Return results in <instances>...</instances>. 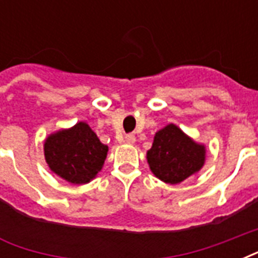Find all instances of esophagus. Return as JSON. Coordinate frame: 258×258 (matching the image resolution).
I'll use <instances>...</instances> for the list:
<instances>
[{
    "label": "esophagus",
    "instance_id": "esophagus-1",
    "mask_svg": "<svg viewBox=\"0 0 258 258\" xmlns=\"http://www.w3.org/2000/svg\"><path fill=\"white\" fill-rule=\"evenodd\" d=\"M135 141H137V138H135V135H134V134H127V135H125V143H128V145H134V143H135Z\"/></svg>",
    "mask_w": 258,
    "mask_h": 258
}]
</instances>
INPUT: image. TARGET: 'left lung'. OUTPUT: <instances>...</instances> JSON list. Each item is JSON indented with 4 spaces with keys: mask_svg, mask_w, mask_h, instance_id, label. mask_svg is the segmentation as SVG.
Listing matches in <instances>:
<instances>
[{
    "mask_svg": "<svg viewBox=\"0 0 258 258\" xmlns=\"http://www.w3.org/2000/svg\"><path fill=\"white\" fill-rule=\"evenodd\" d=\"M205 147L197 145L176 125L169 124L158 131L147 162L157 178L176 184L200 171L205 162Z\"/></svg>",
    "mask_w": 258,
    "mask_h": 258,
    "instance_id": "8db88e82",
    "label": "left lung"
}]
</instances>
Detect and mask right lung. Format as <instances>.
Masks as SVG:
<instances>
[{
  "instance_id": "right-lung-1",
  "label": "right lung",
  "mask_w": 258,
  "mask_h": 258,
  "mask_svg": "<svg viewBox=\"0 0 258 258\" xmlns=\"http://www.w3.org/2000/svg\"><path fill=\"white\" fill-rule=\"evenodd\" d=\"M108 147L84 121L48 137L44 145L49 169L71 183H88L100 171Z\"/></svg>"
}]
</instances>
